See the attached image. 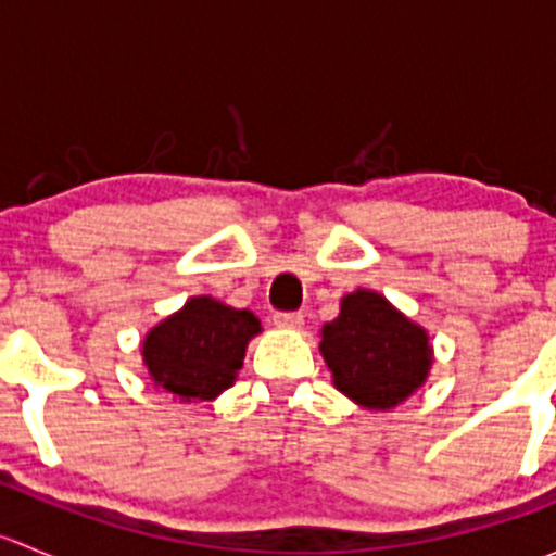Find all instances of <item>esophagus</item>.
I'll return each instance as SVG.
<instances>
[{
    "label": "esophagus",
    "instance_id": "1",
    "mask_svg": "<svg viewBox=\"0 0 556 556\" xmlns=\"http://www.w3.org/2000/svg\"><path fill=\"white\" fill-rule=\"evenodd\" d=\"M274 325L282 330H301V325H304V314L301 312H277L274 314Z\"/></svg>",
    "mask_w": 556,
    "mask_h": 556
}]
</instances>
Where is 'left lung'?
I'll return each mask as SVG.
<instances>
[{"mask_svg": "<svg viewBox=\"0 0 556 556\" xmlns=\"http://www.w3.org/2000/svg\"><path fill=\"white\" fill-rule=\"evenodd\" d=\"M319 355L333 387L368 412H390L428 382L433 344L428 330L377 290L341 299L339 317L319 330Z\"/></svg>", "mask_w": 556, "mask_h": 556, "instance_id": "8db88e82", "label": "left lung"}]
</instances>
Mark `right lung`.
<instances>
[{"label": "right lung", "instance_id": "1", "mask_svg": "<svg viewBox=\"0 0 556 556\" xmlns=\"http://www.w3.org/2000/svg\"><path fill=\"white\" fill-rule=\"evenodd\" d=\"M250 309L193 295L142 339V366L155 390L174 401H215L237 382L247 344L261 333Z\"/></svg>", "mask_w": 556, "mask_h": 556}]
</instances>
